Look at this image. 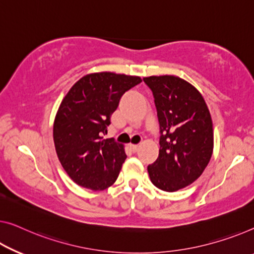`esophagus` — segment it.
<instances>
[{
	"label": "esophagus",
	"mask_w": 254,
	"mask_h": 254,
	"mask_svg": "<svg viewBox=\"0 0 254 254\" xmlns=\"http://www.w3.org/2000/svg\"><path fill=\"white\" fill-rule=\"evenodd\" d=\"M130 149L135 153V151H138L139 149V145H130Z\"/></svg>",
	"instance_id": "1"
}]
</instances>
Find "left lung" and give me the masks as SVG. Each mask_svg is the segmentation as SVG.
Wrapping results in <instances>:
<instances>
[{"instance_id":"obj_1","label":"left lung","mask_w":254,"mask_h":254,"mask_svg":"<svg viewBox=\"0 0 254 254\" xmlns=\"http://www.w3.org/2000/svg\"><path fill=\"white\" fill-rule=\"evenodd\" d=\"M154 96L160 123V154L148 173L154 186L176 191L194 183L209 164L213 128L202 94L185 79L163 75L143 78Z\"/></svg>"}]
</instances>
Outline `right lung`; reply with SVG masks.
<instances>
[{
  "label": "right lung",
  "mask_w": 254,
  "mask_h": 254,
  "mask_svg": "<svg viewBox=\"0 0 254 254\" xmlns=\"http://www.w3.org/2000/svg\"><path fill=\"white\" fill-rule=\"evenodd\" d=\"M141 82L124 74H89L64 98L54 124L57 155L78 186L104 190L115 183L127 155L122 143L104 139L111 116L127 90Z\"/></svg>",
  "instance_id": "right-lung-1"
}]
</instances>
